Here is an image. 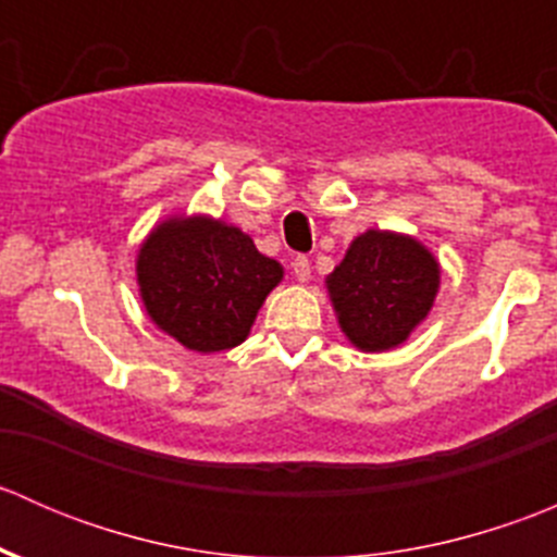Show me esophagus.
<instances>
[{
    "mask_svg": "<svg viewBox=\"0 0 557 557\" xmlns=\"http://www.w3.org/2000/svg\"><path fill=\"white\" fill-rule=\"evenodd\" d=\"M290 267H294V274H296V280H299V283H307V280H310V274H312L310 258H307V256H296Z\"/></svg>",
    "mask_w": 557,
    "mask_h": 557,
    "instance_id": "34e87169",
    "label": "esophagus"
}]
</instances>
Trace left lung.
<instances>
[{
	"label": "left lung",
	"mask_w": 557,
	"mask_h": 557,
	"mask_svg": "<svg viewBox=\"0 0 557 557\" xmlns=\"http://www.w3.org/2000/svg\"><path fill=\"white\" fill-rule=\"evenodd\" d=\"M339 329L363 352L393 350L429 318L440 263L414 237L369 228L325 277Z\"/></svg>",
	"instance_id": "1"
}]
</instances>
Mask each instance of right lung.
<instances>
[{
    "label": "right lung",
    "instance_id": "obj_1",
    "mask_svg": "<svg viewBox=\"0 0 557 557\" xmlns=\"http://www.w3.org/2000/svg\"><path fill=\"white\" fill-rule=\"evenodd\" d=\"M283 267L237 226L177 215L139 245L137 285L150 320L196 352L243 345Z\"/></svg>",
    "mask_w": 557,
    "mask_h": 557
}]
</instances>
